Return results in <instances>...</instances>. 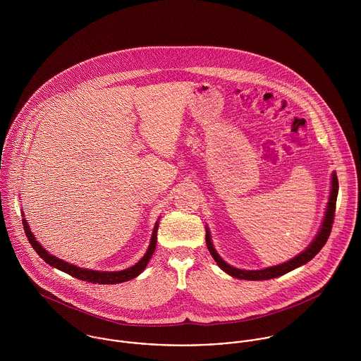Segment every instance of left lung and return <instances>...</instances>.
Returning a JSON list of instances; mask_svg holds the SVG:
<instances>
[{
    "mask_svg": "<svg viewBox=\"0 0 361 361\" xmlns=\"http://www.w3.org/2000/svg\"><path fill=\"white\" fill-rule=\"evenodd\" d=\"M338 189H339V185H338V176L336 173L334 172L332 173V178H331V193H329V200H328V204L325 208V216H324V221L321 224V228H319V232L317 233L315 239L311 242L309 247L302 252L299 256H296L283 264H279V265H275V267H268V268H264V269H256V271H252V269H239V268H235L232 265H229L228 262H225L222 258L219 257V255L216 253V250L214 249L212 246V242H211V235H209V231L208 228H206V243L207 247H208V252L209 255L212 256V258L216 261V264L219 265V268L222 271H225L226 274H229L233 278H239V279H246V281H265V279H272V278H276V276H281V275H285L290 271H293L295 268L300 267V265H305L306 262H309L311 258L314 257L322 247L326 243L328 238H329V233H331V229H332V224H334V216H335V206H336V197H338Z\"/></svg>",
    "mask_w": 361,
    "mask_h": 361,
    "instance_id": "8db88e82",
    "label": "left lung"
}]
</instances>
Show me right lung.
<instances>
[{
  "instance_id": "obj_1",
  "label": "right lung",
  "mask_w": 361,
  "mask_h": 361,
  "mask_svg": "<svg viewBox=\"0 0 361 361\" xmlns=\"http://www.w3.org/2000/svg\"><path fill=\"white\" fill-rule=\"evenodd\" d=\"M25 216V215H23ZM23 229H25V233L27 236V240L30 242L32 247L36 250V253L43 258L47 264H50L54 268L62 271V272H66L69 274L71 276H75L78 279H82V281H87V282H92V283H100V285H114V283H121V282H126L129 279H133L136 278L137 275H140L143 272V269L147 267L150 258L153 256L155 250V245H157V231H158V221L155 222L154 231H153V235H152V240H150V245H149V249L146 252V255L142 257L140 261H137L133 267H129L126 269H122V271H114V272H106V271H93V269H85V268H79L73 264H69L63 259H59L55 256H51L35 238V235L32 233L26 219L23 218Z\"/></svg>"
}]
</instances>
